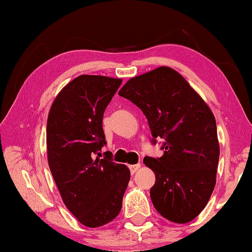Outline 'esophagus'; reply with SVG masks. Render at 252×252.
Masks as SVG:
<instances>
[{"instance_id": "1", "label": "esophagus", "mask_w": 252, "mask_h": 252, "mask_svg": "<svg viewBox=\"0 0 252 252\" xmlns=\"http://www.w3.org/2000/svg\"><path fill=\"white\" fill-rule=\"evenodd\" d=\"M141 167V165L140 164H135V165H129V171H130V173L132 174H134L135 173V172L139 170V168Z\"/></svg>"}]
</instances>
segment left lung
<instances>
[{"label": "left lung", "instance_id": "8db88e82", "mask_svg": "<svg viewBox=\"0 0 252 252\" xmlns=\"http://www.w3.org/2000/svg\"><path fill=\"white\" fill-rule=\"evenodd\" d=\"M118 94L142 110L151 143L161 139V157H144L156 181L155 209L165 219L186 223L208 204L219 161L216 119L201 96L173 68L161 66L132 78Z\"/></svg>", "mask_w": 252, "mask_h": 252}]
</instances>
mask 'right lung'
I'll return each mask as SVG.
<instances>
[{
  "label": "right lung",
  "mask_w": 252,
  "mask_h": 252,
  "mask_svg": "<svg viewBox=\"0 0 252 252\" xmlns=\"http://www.w3.org/2000/svg\"><path fill=\"white\" fill-rule=\"evenodd\" d=\"M122 79L80 75L51 105L47 123L48 163L64 204L82 225L99 227L119 215L130 173L106 144L102 122Z\"/></svg>",
  "instance_id": "right-lung-1"
}]
</instances>
